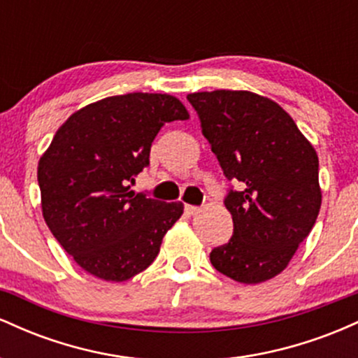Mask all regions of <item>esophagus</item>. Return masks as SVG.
<instances>
[{"instance_id":"obj_1","label":"esophagus","mask_w":358,"mask_h":358,"mask_svg":"<svg viewBox=\"0 0 358 358\" xmlns=\"http://www.w3.org/2000/svg\"><path fill=\"white\" fill-rule=\"evenodd\" d=\"M200 212V208L199 207H195V205H185V213H187V215H196V213Z\"/></svg>"}]
</instances>
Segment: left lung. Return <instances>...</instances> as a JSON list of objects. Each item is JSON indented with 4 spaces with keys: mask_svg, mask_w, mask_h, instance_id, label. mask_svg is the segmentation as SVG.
Segmentation results:
<instances>
[{
    "mask_svg": "<svg viewBox=\"0 0 358 358\" xmlns=\"http://www.w3.org/2000/svg\"><path fill=\"white\" fill-rule=\"evenodd\" d=\"M187 99L224 175L242 185V192L231 190L225 199L234 234L212 250V266L244 285L273 279L318 217V155L293 117L268 97L220 89Z\"/></svg>",
    "mask_w": 358,
    "mask_h": 358,
    "instance_id": "1",
    "label": "left lung"
}]
</instances>
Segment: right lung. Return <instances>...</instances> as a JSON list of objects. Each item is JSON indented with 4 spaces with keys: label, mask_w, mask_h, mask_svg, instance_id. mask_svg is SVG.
<instances>
[{
    "label": "right lung",
    "mask_w": 358,
    "mask_h": 358,
    "mask_svg": "<svg viewBox=\"0 0 358 358\" xmlns=\"http://www.w3.org/2000/svg\"><path fill=\"white\" fill-rule=\"evenodd\" d=\"M190 117L170 94L106 97L73 113L38 162L42 212L65 252L92 276L121 282L145 271L183 203L131 190L165 122Z\"/></svg>",
    "instance_id": "obj_1"
}]
</instances>
